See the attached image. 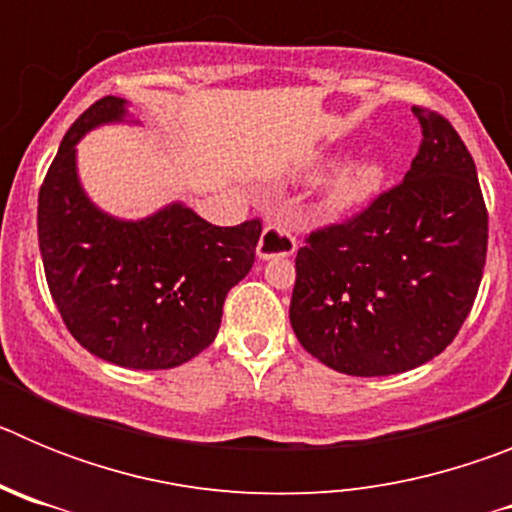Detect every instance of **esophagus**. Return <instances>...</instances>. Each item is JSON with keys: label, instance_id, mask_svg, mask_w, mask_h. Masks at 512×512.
I'll list each match as a JSON object with an SVG mask.
<instances>
[{"label": "esophagus", "instance_id": "esophagus-1", "mask_svg": "<svg viewBox=\"0 0 512 512\" xmlns=\"http://www.w3.org/2000/svg\"><path fill=\"white\" fill-rule=\"evenodd\" d=\"M297 251V238L289 233L284 225L271 223L266 225L264 233L259 238V246H256V253H259V259H287L292 253Z\"/></svg>", "mask_w": 512, "mask_h": 512}]
</instances>
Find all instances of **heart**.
<instances>
[{
  "mask_svg": "<svg viewBox=\"0 0 512 512\" xmlns=\"http://www.w3.org/2000/svg\"><path fill=\"white\" fill-rule=\"evenodd\" d=\"M384 179H387V166L382 161H377V158L354 161V164L336 171V176L330 179L320 207H323L325 215H346L351 210H359L372 197H377Z\"/></svg>",
  "mask_w": 512,
  "mask_h": 512,
  "instance_id": "obj_1",
  "label": "heart"
}]
</instances>
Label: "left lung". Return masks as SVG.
Masks as SVG:
<instances>
[{"label":"left lung","mask_w":512,"mask_h":512,"mask_svg":"<svg viewBox=\"0 0 512 512\" xmlns=\"http://www.w3.org/2000/svg\"><path fill=\"white\" fill-rule=\"evenodd\" d=\"M420 148L397 187L297 251L289 320L307 354L351 377H390L449 346L477 297L487 210L446 117L413 107Z\"/></svg>","instance_id":"obj_1"}]
</instances>
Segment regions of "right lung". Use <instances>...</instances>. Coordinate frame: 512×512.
Segmentation results:
<instances>
[{"label":"right lung","instance_id":"right-lung-1","mask_svg":"<svg viewBox=\"0 0 512 512\" xmlns=\"http://www.w3.org/2000/svg\"><path fill=\"white\" fill-rule=\"evenodd\" d=\"M130 120L128 102L104 97L74 122L38 197L45 279L71 336L125 369H171L217 336L223 302L251 271L261 220L220 228L171 202L140 220L104 212L76 171L89 130Z\"/></svg>","mask_w":512,"mask_h":512}]
</instances>
